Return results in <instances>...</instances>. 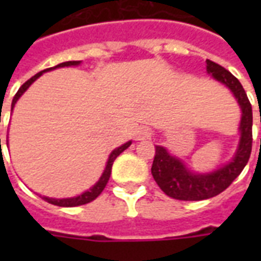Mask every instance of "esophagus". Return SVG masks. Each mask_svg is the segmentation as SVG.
Listing matches in <instances>:
<instances>
[{
    "instance_id": "34e87169",
    "label": "esophagus",
    "mask_w": 261,
    "mask_h": 261,
    "mask_svg": "<svg viewBox=\"0 0 261 261\" xmlns=\"http://www.w3.org/2000/svg\"><path fill=\"white\" fill-rule=\"evenodd\" d=\"M151 135L150 130L149 128H139L138 133H137V138L138 139H147Z\"/></svg>"
}]
</instances>
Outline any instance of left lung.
<instances>
[{"label": "left lung", "instance_id": "obj_1", "mask_svg": "<svg viewBox=\"0 0 261 261\" xmlns=\"http://www.w3.org/2000/svg\"><path fill=\"white\" fill-rule=\"evenodd\" d=\"M207 71L219 83L225 84L239 101L241 118V141L234 159L223 168L208 174H195L187 169L180 160L172 157L164 147L155 146L151 174L161 190L177 200H203L217 196L225 191L239 176L249 161L252 151V106L239 80L218 63L207 59Z\"/></svg>", "mask_w": 261, "mask_h": 261}]
</instances>
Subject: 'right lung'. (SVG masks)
I'll return each mask as SVG.
<instances>
[{"mask_svg": "<svg viewBox=\"0 0 261 261\" xmlns=\"http://www.w3.org/2000/svg\"><path fill=\"white\" fill-rule=\"evenodd\" d=\"M77 65H80V61H69V62H63V63H59V65H57V66L54 67H50V69H46V70L40 71V73H38V74H35L34 77H31L27 83H24L20 87V89L17 90V93L14 94L13 100H12V108L14 107V104H16V101L18 100V97L21 96L24 92H25L27 89H28V87H30L31 84L34 83L35 80L38 79V77H40V75L44 73V71H48V70H53V69H57V67H63V66H77ZM1 141V139H0ZM131 142H127L124 143V145H122L120 147H118V149H115L112 153H111L110 159H108V163H107V167H106V171H104V173H102V176L100 177V180H98L96 184H94L92 188H90L89 191H87V192H84L83 195H80V196H75V198H69V199H53V198H46V196H43V199L46 200V202L51 203V204H55V206H61V207H75V206H83V204H87V203H90L92 200H94V199L97 198L98 195L101 194L102 190L106 188L107 182H108V180H110V176H111V169H112V164H114V161L116 160V157H118L122 151H124L127 149V147L130 146Z\"/></svg>", "mask_w": 261, "mask_h": 261, "instance_id": "1", "label": "right lung"}]
</instances>
